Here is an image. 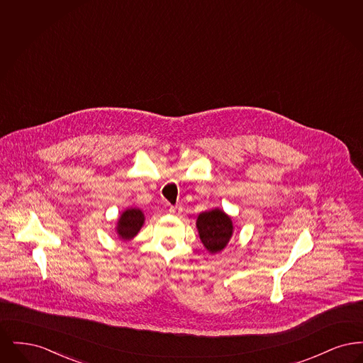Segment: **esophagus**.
Listing matches in <instances>:
<instances>
[{"label":"esophagus","instance_id":"obj_1","mask_svg":"<svg viewBox=\"0 0 363 363\" xmlns=\"http://www.w3.org/2000/svg\"><path fill=\"white\" fill-rule=\"evenodd\" d=\"M169 211H170V213H174V215H178V213L181 212V208L177 207V206H172Z\"/></svg>","mask_w":363,"mask_h":363}]
</instances>
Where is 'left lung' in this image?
<instances>
[{
    "label": "left lung",
    "mask_w": 363,
    "mask_h": 363,
    "mask_svg": "<svg viewBox=\"0 0 363 363\" xmlns=\"http://www.w3.org/2000/svg\"><path fill=\"white\" fill-rule=\"evenodd\" d=\"M196 225L200 240L212 255L225 249L234 231L231 218L219 208L201 212Z\"/></svg>",
    "instance_id": "obj_1"
}]
</instances>
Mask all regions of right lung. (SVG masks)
<instances>
[{
    "label": "right lung",
    "mask_w": 363,
    "mask_h": 363,
    "mask_svg": "<svg viewBox=\"0 0 363 363\" xmlns=\"http://www.w3.org/2000/svg\"><path fill=\"white\" fill-rule=\"evenodd\" d=\"M144 225V213L138 208L125 209L117 222V234L123 241H129L138 235L140 228Z\"/></svg>",
    "instance_id": "1"
}]
</instances>
